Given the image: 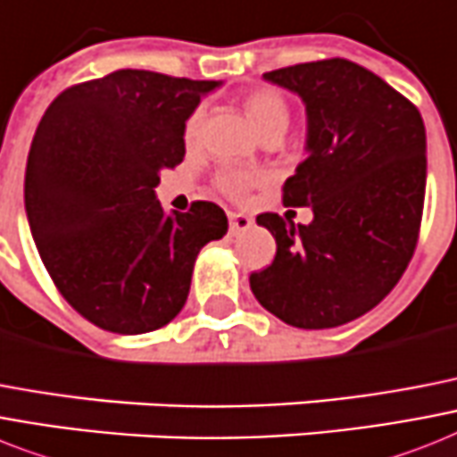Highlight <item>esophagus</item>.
<instances>
[{"mask_svg":"<svg viewBox=\"0 0 457 457\" xmlns=\"http://www.w3.org/2000/svg\"><path fill=\"white\" fill-rule=\"evenodd\" d=\"M229 232L232 235H239V232H244V229H248L251 225H253V220L248 216H244V213H229Z\"/></svg>","mask_w":457,"mask_h":457,"instance_id":"1","label":"esophagus"}]
</instances>
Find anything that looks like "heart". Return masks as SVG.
Segmentation results:
<instances>
[{
    "label": "heart",
    "mask_w": 457,
    "mask_h": 457,
    "mask_svg": "<svg viewBox=\"0 0 457 457\" xmlns=\"http://www.w3.org/2000/svg\"><path fill=\"white\" fill-rule=\"evenodd\" d=\"M244 110H246V117L251 120L255 133L261 138L284 136V131L288 129L287 100L281 98L277 91H272V88L248 91L246 98H244ZM202 121L204 110L196 107L195 112L187 117V121H185V140H187V145L196 140V136L202 131ZM258 183H261V176L258 173H248V170H222L220 176H218V187L229 196H244Z\"/></svg>",
    "instance_id": "1"
}]
</instances>
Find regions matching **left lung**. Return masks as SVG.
Returning <instances> with one entry per match:
<instances>
[{"label":"left lung","instance_id":"obj_1","mask_svg":"<svg viewBox=\"0 0 457 457\" xmlns=\"http://www.w3.org/2000/svg\"><path fill=\"white\" fill-rule=\"evenodd\" d=\"M262 79L300 96L305 159L284 183L310 225L258 216L272 265L251 274L267 312L295 328H336L380 303L413 258L425 204L428 140L418 107L345 58L272 70Z\"/></svg>","mask_w":457,"mask_h":457}]
</instances>
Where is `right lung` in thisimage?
<instances>
[{
    "mask_svg": "<svg viewBox=\"0 0 457 457\" xmlns=\"http://www.w3.org/2000/svg\"><path fill=\"white\" fill-rule=\"evenodd\" d=\"M222 81L117 70L62 91L37 126L25 213L62 298L91 324L138 336L176 319L199 251L228 232L213 202L166 213L159 173L185 157V121Z\"/></svg>",
    "mask_w": 457,
    "mask_h": 457,
    "instance_id": "add662e5",
    "label": "right lung"
}]
</instances>
